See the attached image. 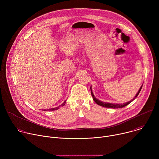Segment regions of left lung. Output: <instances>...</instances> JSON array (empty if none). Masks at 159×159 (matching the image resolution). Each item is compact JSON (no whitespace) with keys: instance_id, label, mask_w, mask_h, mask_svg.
<instances>
[{"instance_id":"1","label":"left lung","mask_w":159,"mask_h":159,"mask_svg":"<svg viewBox=\"0 0 159 159\" xmlns=\"http://www.w3.org/2000/svg\"><path fill=\"white\" fill-rule=\"evenodd\" d=\"M142 86H143V84L142 85V86L140 87V89L139 90L138 93H137V94H136V96L134 97V98H133V99H131V101H128V102H127L123 103V104H118V103H116V104H115V103H109V102H102V101H101L98 99L96 98H95V96H94V94H93V90H92V87H91V86H90V91H91V95H92V96H93V100L95 101V102H96L97 104H98V105H99V106H102V107H108V108H113V109H115V108H121V107H123L127 106L128 104H129L130 102H131L133 100H134V99H136V98H137V97L139 96V93H140V90H141V89H142Z\"/></svg>"}]
</instances>
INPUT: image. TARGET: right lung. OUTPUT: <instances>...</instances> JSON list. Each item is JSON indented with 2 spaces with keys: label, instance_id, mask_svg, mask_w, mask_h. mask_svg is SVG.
<instances>
[{
  "label": "right lung",
  "instance_id": "add662e5",
  "mask_svg": "<svg viewBox=\"0 0 159 159\" xmlns=\"http://www.w3.org/2000/svg\"><path fill=\"white\" fill-rule=\"evenodd\" d=\"M66 101H64L63 102V104H61V105H60V106H58V107H54V108H52V109H44L43 111H55V110H57V109H58L60 107H61V106H63L65 104V103H66Z\"/></svg>",
  "mask_w": 159,
  "mask_h": 159
}]
</instances>
